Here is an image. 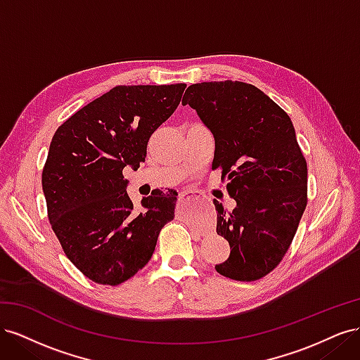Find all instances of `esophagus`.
Masks as SVG:
<instances>
[{
	"label": "esophagus",
	"mask_w": 360,
	"mask_h": 360,
	"mask_svg": "<svg viewBox=\"0 0 360 360\" xmlns=\"http://www.w3.org/2000/svg\"><path fill=\"white\" fill-rule=\"evenodd\" d=\"M188 197V192L186 191H183V192H180V195H179V198L180 200H183V198H186Z\"/></svg>",
	"instance_id": "1"
}]
</instances>
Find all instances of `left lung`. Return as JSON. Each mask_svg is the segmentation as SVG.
Masks as SVG:
<instances>
[{"label": "left lung", "instance_id": "left-lung-1", "mask_svg": "<svg viewBox=\"0 0 360 360\" xmlns=\"http://www.w3.org/2000/svg\"><path fill=\"white\" fill-rule=\"evenodd\" d=\"M181 105L198 112L214 135L212 169L237 205L216 200V233L230 257L214 269L250 282L275 270L288 252L308 204V165L288 114L255 85L240 81L192 84Z\"/></svg>", "mask_w": 360, "mask_h": 360}]
</instances>
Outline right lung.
<instances>
[{"instance_id": "add662e5", "label": "right lung", "mask_w": 360, "mask_h": 360, "mask_svg": "<svg viewBox=\"0 0 360 360\" xmlns=\"http://www.w3.org/2000/svg\"><path fill=\"white\" fill-rule=\"evenodd\" d=\"M186 84L117 85L53 134L41 171L48 219L64 254L96 284L118 285L153 255L174 219L177 192L151 193L135 210L123 169L146 162L151 134L172 115Z\"/></svg>"}]
</instances>
